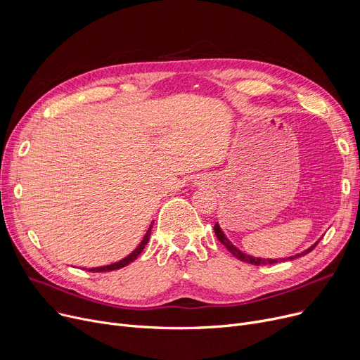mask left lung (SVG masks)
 Listing matches in <instances>:
<instances>
[{"instance_id": "8db88e82", "label": "left lung", "mask_w": 360, "mask_h": 360, "mask_svg": "<svg viewBox=\"0 0 360 360\" xmlns=\"http://www.w3.org/2000/svg\"><path fill=\"white\" fill-rule=\"evenodd\" d=\"M214 233H216V236H217V239L224 245L226 248L229 250V252H232L238 259H240V261H243V262H248V264H254V266H267V264H276V262H281V261H285V258L283 259H262V258H254V257H250V255H247V254H243V252H240L236 247H233V245L229 242V239L226 238L224 235H223V232H221V229H220V226L216 223L214 224ZM319 242V240H318ZM318 242H315L311 248H308L307 251H304L302 254H297V255H295V257H289V258H286V259H295V258H297V257H302V255H307L308 252H311L316 245H318Z\"/></svg>"}]
</instances>
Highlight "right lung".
I'll use <instances>...</instances> for the list:
<instances>
[{"label":"right lung","mask_w":360,"mask_h":360,"mask_svg":"<svg viewBox=\"0 0 360 360\" xmlns=\"http://www.w3.org/2000/svg\"><path fill=\"white\" fill-rule=\"evenodd\" d=\"M150 229L147 231V233H146V236H144V239L141 240V243L139 245V247L132 251L128 257H125L124 259H121V261H118V262H115V264H110V266H105V267H98V269H90L89 271H96V273H101V271H112V270H120V269H122V267H125V266H128L129 262H132L134 261L141 252H143V250H144V247L147 245V242H148V239H150Z\"/></svg>","instance_id":"obj_1"}]
</instances>
